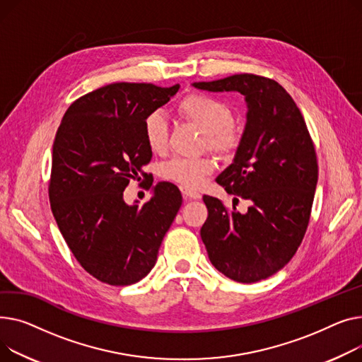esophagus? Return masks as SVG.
<instances>
[{
	"label": "esophagus",
	"mask_w": 362,
	"mask_h": 362,
	"mask_svg": "<svg viewBox=\"0 0 362 362\" xmlns=\"http://www.w3.org/2000/svg\"><path fill=\"white\" fill-rule=\"evenodd\" d=\"M182 191V197L184 200H199L202 199L200 193H196V191H189V189H181Z\"/></svg>",
	"instance_id": "esophagus-1"
}]
</instances>
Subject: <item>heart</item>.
<instances>
[{
	"label": "heart",
	"instance_id": "heart-1",
	"mask_svg": "<svg viewBox=\"0 0 362 362\" xmlns=\"http://www.w3.org/2000/svg\"><path fill=\"white\" fill-rule=\"evenodd\" d=\"M178 112L196 124L204 133L206 146L221 156H232L244 139L243 125L233 121L230 106L214 96L189 93L178 103ZM143 136L153 153H163L168 147L169 129L162 112L147 114L143 121ZM215 162L209 156L169 159L160 166V177L184 189L199 188L204 178L214 173Z\"/></svg>",
	"mask_w": 362,
	"mask_h": 362
}]
</instances>
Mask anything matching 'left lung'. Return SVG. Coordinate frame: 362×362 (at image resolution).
Listing matches in <instances>:
<instances>
[{"mask_svg":"<svg viewBox=\"0 0 362 362\" xmlns=\"http://www.w3.org/2000/svg\"><path fill=\"white\" fill-rule=\"evenodd\" d=\"M194 88L235 90L248 103L243 143L216 182L251 206L241 215L235 206L203 197L209 215L200 235L209 259L235 282L267 279L289 263L305 235L318 177L313 139L291 95L269 77L244 73Z\"/></svg>","mask_w":362,"mask_h":362,"instance_id":"obj_1","label":"left lung"}]
</instances>
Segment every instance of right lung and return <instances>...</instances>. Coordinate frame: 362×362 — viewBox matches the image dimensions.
Listing matches in <instances>:
<instances>
[{"label":"right lung","instance_id":"add662e5","mask_svg":"<svg viewBox=\"0 0 362 362\" xmlns=\"http://www.w3.org/2000/svg\"><path fill=\"white\" fill-rule=\"evenodd\" d=\"M178 89L108 84L76 99L57 130L48 184L52 215L78 264L103 284L141 281L181 207L171 182H158L141 207L124 202L132 180L141 175L147 189L153 182L141 169L152 159L143 121Z\"/></svg>","mask_w":362,"mask_h":362}]
</instances>
